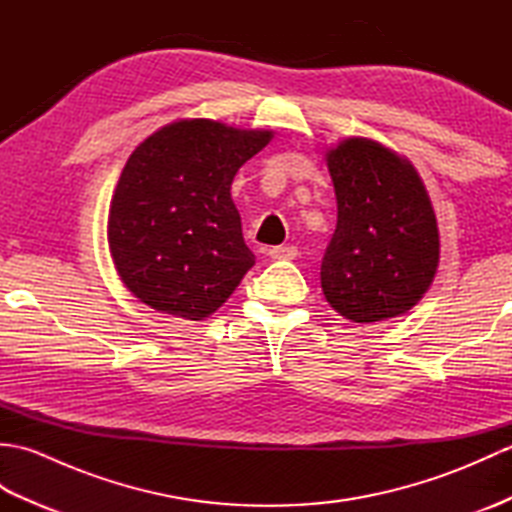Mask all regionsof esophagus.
Segmentation results:
<instances>
[{
	"mask_svg": "<svg viewBox=\"0 0 512 512\" xmlns=\"http://www.w3.org/2000/svg\"><path fill=\"white\" fill-rule=\"evenodd\" d=\"M268 255L279 262V259H295L299 255V250L297 246H273L268 250Z\"/></svg>",
	"mask_w": 512,
	"mask_h": 512,
	"instance_id": "obj_1",
	"label": "esophagus"
}]
</instances>
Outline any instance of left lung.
<instances>
[{"label":"left lung","mask_w":512,"mask_h":512,"mask_svg":"<svg viewBox=\"0 0 512 512\" xmlns=\"http://www.w3.org/2000/svg\"><path fill=\"white\" fill-rule=\"evenodd\" d=\"M336 228L321 262L330 306L354 323L400 317L429 290L440 235L427 189L407 158L369 138L328 151Z\"/></svg>","instance_id":"1"}]
</instances>
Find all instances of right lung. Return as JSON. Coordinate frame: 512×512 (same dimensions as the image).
I'll use <instances>...</instances> for the list:
<instances>
[{
  "label": "right lung",
  "instance_id": "add662e5",
  "mask_svg": "<svg viewBox=\"0 0 512 512\" xmlns=\"http://www.w3.org/2000/svg\"><path fill=\"white\" fill-rule=\"evenodd\" d=\"M273 132L191 118L158 129L129 156L107 220L114 266L158 312L202 321L255 264L231 200L239 167Z\"/></svg>",
  "mask_w": 512,
  "mask_h": 512
}]
</instances>
